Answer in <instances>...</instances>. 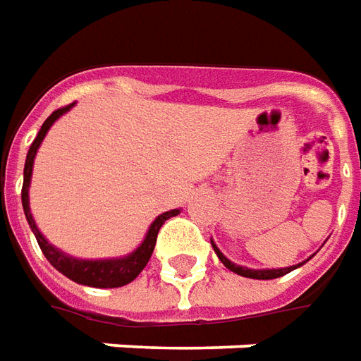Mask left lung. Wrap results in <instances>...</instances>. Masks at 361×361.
Masks as SVG:
<instances>
[{
	"instance_id": "left-lung-1",
	"label": "left lung",
	"mask_w": 361,
	"mask_h": 361,
	"mask_svg": "<svg viewBox=\"0 0 361 361\" xmlns=\"http://www.w3.org/2000/svg\"><path fill=\"white\" fill-rule=\"evenodd\" d=\"M211 244H213V248H215V254L219 256V259L223 262L226 268L231 269V271H234V274H238V276L252 277V279H276V277L286 276V274L293 271V269H297L299 266H303L305 262H309V259H305L303 264H297V266H289V268H279V269H250V268H244V266H236V264H233L231 259L224 256L223 252L216 248L215 242L211 240Z\"/></svg>"
}]
</instances>
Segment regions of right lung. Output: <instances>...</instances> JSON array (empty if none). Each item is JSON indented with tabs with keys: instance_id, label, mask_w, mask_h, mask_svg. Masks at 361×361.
<instances>
[{
	"instance_id": "1",
	"label": "right lung",
	"mask_w": 361,
	"mask_h": 361,
	"mask_svg": "<svg viewBox=\"0 0 361 361\" xmlns=\"http://www.w3.org/2000/svg\"><path fill=\"white\" fill-rule=\"evenodd\" d=\"M74 107V103H70L66 107H60L56 109L49 119L42 123L39 135L32 140L31 148L27 152V160H25V172H23V189H21V201H23V211H25V216H27V223L31 226L35 238L39 242L40 250L47 256L50 264L66 277H70L75 283H82V286L90 287H123L130 283L135 277L145 269V266L148 264V259L152 256L156 246V238H158V231L170 216H176L180 213V209H172V211H166L162 215L156 216V221L150 224L148 233H146L145 240L138 246L137 250L130 252L128 256H123V258H111V259H80L68 256L62 250L54 248L50 244L42 233L39 231V226L35 224V219L31 215V207H29V185H31V176H32V162H35V156H37V150H39L42 138L47 137L49 128L54 125V121L58 117H62L66 111H70Z\"/></svg>"
}]
</instances>
